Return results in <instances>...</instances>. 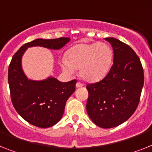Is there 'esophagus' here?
<instances>
[{"label": "esophagus", "instance_id": "1", "mask_svg": "<svg viewBox=\"0 0 152 152\" xmlns=\"http://www.w3.org/2000/svg\"><path fill=\"white\" fill-rule=\"evenodd\" d=\"M83 86V84L82 83H80V82H77V83H76V88H80V87H82Z\"/></svg>", "mask_w": 152, "mask_h": 152}]
</instances>
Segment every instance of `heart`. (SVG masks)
<instances>
[{"label":"heart","instance_id":"heart-1","mask_svg":"<svg viewBox=\"0 0 152 152\" xmlns=\"http://www.w3.org/2000/svg\"><path fill=\"white\" fill-rule=\"evenodd\" d=\"M67 56L61 59L62 68L72 73L75 68H80V76L88 81L102 79L107 73L112 60L113 51L106 43L79 44L67 52Z\"/></svg>","mask_w":152,"mask_h":152}]
</instances>
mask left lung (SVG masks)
<instances>
[{
	"label": "left lung",
	"instance_id": "obj_1",
	"mask_svg": "<svg viewBox=\"0 0 152 152\" xmlns=\"http://www.w3.org/2000/svg\"><path fill=\"white\" fill-rule=\"evenodd\" d=\"M113 51V64L104 79L88 83L86 111L102 128L121 124L138 106L144 85V70L134 51L114 38H106Z\"/></svg>",
	"mask_w": 152,
	"mask_h": 152
}]
</instances>
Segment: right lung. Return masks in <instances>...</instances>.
<instances>
[{"mask_svg":"<svg viewBox=\"0 0 152 152\" xmlns=\"http://www.w3.org/2000/svg\"><path fill=\"white\" fill-rule=\"evenodd\" d=\"M69 41V38L35 39L23 45L12 57L8 67L11 102L19 115L32 125L46 128L60 121L66 101L76 90V80L67 83L53 77L42 81L28 80L21 68L23 53L32 46L59 49Z\"/></svg>","mask_w":152,"mask_h":152,"instance_id":"right-lung-1","label":"right lung"}]
</instances>
